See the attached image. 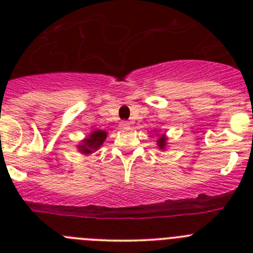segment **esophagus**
I'll list each match as a JSON object with an SVG mask.
<instances>
[{
  "instance_id": "34e87169",
  "label": "esophagus",
  "mask_w": 253,
  "mask_h": 253,
  "mask_svg": "<svg viewBox=\"0 0 253 253\" xmlns=\"http://www.w3.org/2000/svg\"><path fill=\"white\" fill-rule=\"evenodd\" d=\"M120 128L122 129H126V128H129V126H130V123L129 122H126V120H123V122H120Z\"/></svg>"
}]
</instances>
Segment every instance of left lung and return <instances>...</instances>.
<instances>
[{"instance_id":"1","label":"left lung","mask_w":253,"mask_h":253,"mask_svg":"<svg viewBox=\"0 0 253 253\" xmlns=\"http://www.w3.org/2000/svg\"><path fill=\"white\" fill-rule=\"evenodd\" d=\"M166 142H167L166 135H161V137L158 138V139H157V146L160 147V149H165V148H166Z\"/></svg>"}]
</instances>
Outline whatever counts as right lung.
<instances>
[{
	"mask_svg": "<svg viewBox=\"0 0 253 253\" xmlns=\"http://www.w3.org/2000/svg\"><path fill=\"white\" fill-rule=\"evenodd\" d=\"M107 137V133L104 130H93L87 138L82 140L81 144H78V151L84 154H91L102 146Z\"/></svg>",
	"mask_w": 253,
	"mask_h": 253,
	"instance_id": "right-lung-1",
	"label": "right lung"
}]
</instances>
